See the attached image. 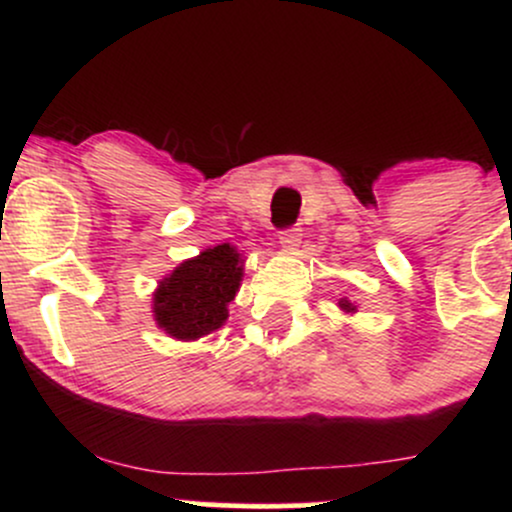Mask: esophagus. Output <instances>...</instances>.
<instances>
[{
	"mask_svg": "<svg viewBox=\"0 0 512 512\" xmlns=\"http://www.w3.org/2000/svg\"><path fill=\"white\" fill-rule=\"evenodd\" d=\"M279 243L284 245V248H296V245L301 243V228H284V231L279 233Z\"/></svg>",
	"mask_w": 512,
	"mask_h": 512,
	"instance_id": "34e87169",
	"label": "esophagus"
}]
</instances>
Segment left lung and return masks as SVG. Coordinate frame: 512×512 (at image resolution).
Segmentation results:
<instances>
[{
  "mask_svg": "<svg viewBox=\"0 0 512 512\" xmlns=\"http://www.w3.org/2000/svg\"><path fill=\"white\" fill-rule=\"evenodd\" d=\"M339 305H342L344 310H354V308H351V303H346V301H342V303H339Z\"/></svg>",
  "mask_w": 512,
  "mask_h": 512,
  "instance_id": "8db88e82",
  "label": "left lung"
}]
</instances>
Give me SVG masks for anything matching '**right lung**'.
Wrapping results in <instances>:
<instances>
[{
  "instance_id": "right-lung-1",
  "label": "right lung",
  "mask_w": 512,
  "mask_h": 512,
  "mask_svg": "<svg viewBox=\"0 0 512 512\" xmlns=\"http://www.w3.org/2000/svg\"><path fill=\"white\" fill-rule=\"evenodd\" d=\"M243 276L240 255L228 243L182 262L154 293L158 325L175 339H199L226 322Z\"/></svg>"
}]
</instances>
